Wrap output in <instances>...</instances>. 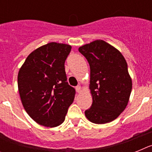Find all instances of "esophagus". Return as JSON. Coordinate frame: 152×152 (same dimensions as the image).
<instances>
[{
  "label": "esophagus",
  "mask_w": 152,
  "mask_h": 152,
  "mask_svg": "<svg viewBox=\"0 0 152 152\" xmlns=\"http://www.w3.org/2000/svg\"><path fill=\"white\" fill-rule=\"evenodd\" d=\"M75 89H76V91H77V92H80V91H81V88H80V86H77L76 88H75Z\"/></svg>",
  "instance_id": "esophagus-1"
}]
</instances>
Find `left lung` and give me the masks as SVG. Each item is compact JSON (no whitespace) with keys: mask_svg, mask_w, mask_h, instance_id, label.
<instances>
[{"mask_svg":"<svg viewBox=\"0 0 152 152\" xmlns=\"http://www.w3.org/2000/svg\"><path fill=\"white\" fill-rule=\"evenodd\" d=\"M89 63L91 107L86 117L96 124L114 120L126 109L132 91V80L123 55L103 40H96L78 49Z\"/></svg>","mask_w":152,"mask_h":152,"instance_id":"obj_1","label":"left lung"}]
</instances>
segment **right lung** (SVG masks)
I'll use <instances>...</instances> for the list:
<instances>
[{"mask_svg":"<svg viewBox=\"0 0 152 152\" xmlns=\"http://www.w3.org/2000/svg\"><path fill=\"white\" fill-rule=\"evenodd\" d=\"M72 46L50 42L26 58L19 71L18 89L29 116L42 126L56 127L64 121L75 89L67 82L64 62Z\"/></svg>","mask_w":152,"mask_h":152,"instance_id":"1","label":"right lung"}]
</instances>
